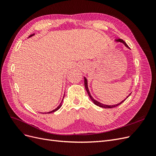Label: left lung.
Instances as JSON below:
<instances>
[{
  "label": "left lung",
  "instance_id": "obj_1",
  "mask_svg": "<svg viewBox=\"0 0 156 156\" xmlns=\"http://www.w3.org/2000/svg\"><path fill=\"white\" fill-rule=\"evenodd\" d=\"M116 41H120V42H122V43H123L127 48H129V46L127 45V44H126V42L123 40H122V39H118V40H116ZM84 87H85V88H86V90H87V93H88V96H89V97H90V98L91 99V100L93 101V103H94V104L95 105H98V106H99V107H103V108H114V107H117V106H119V105H120L121 103H123L126 100H123L122 101V102H120V103H119V104H116V105H104V104H102V103H100L99 101H97L96 100H94V99L92 98V96H91V94H90V92H89V90H88V83H87V79L85 78V77H84ZM129 95H131V94H129ZM129 96L127 97V98L129 97Z\"/></svg>",
  "mask_w": 156,
  "mask_h": 156
}]
</instances>
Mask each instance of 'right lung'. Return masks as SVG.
<instances>
[{
	"instance_id": "obj_1",
	"label": "right lung",
	"mask_w": 156,
	"mask_h": 156,
	"mask_svg": "<svg viewBox=\"0 0 156 156\" xmlns=\"http://www.w3.org/2000/svg\"><path fill=\"white\" fill-rule=\"evenodd\" d=\"M34 34H31L30 36H29V37H31V36H33V35H34ZM62 101H63V100H62ZM62 102H61V103H60V105H58V106L57 107V108H56L55 110H53V111H50V112H48V113H51V112H55V111H57V110H58V109H59V108H60V107H61V106H62ZM45 114H46V113H45Z\"/></svg>"
}]
</instances>
